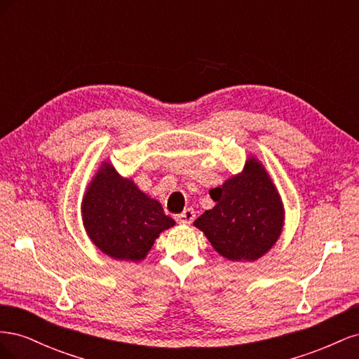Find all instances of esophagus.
<instances>
[{
  "instance_id": "1",
  "label": "esophagus",
  "mask_w": 359,
  "mask_h": 359,
  "mask_svg": "<svg viewBox=\"0 0 359 359\" xmlns=\"http://www.w3.org/2000/svg\"><path fill=\"white\" fill-rule=\"evenodd\" d=\"M194 217H196V214H194L193 208H186L181 214H178L175 219L180 224H190V223H193Z\"/></svg>"
}]
</instances>
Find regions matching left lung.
I'll return each instance as SVG.
<instances>
[{
  "label": "left lung",
  "instance_id": "1",
  "mask_svg": "<svg viewBox=\"0 0 359 359\" xmlns=\"http://www.w3.org/2000/svg\"><path fill=\"white\" fill-rule=\"evenodd\" d=\"M215 202L194 226L220 256L253 262L268 253L283 231L285 206L265 166L248 157L241 173L210 190Z\"/></svg>",
  "mask_w": 359,
  "mask_h": 359
}]
</instances>
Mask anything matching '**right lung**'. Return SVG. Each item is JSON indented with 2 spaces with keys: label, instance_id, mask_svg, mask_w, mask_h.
Listing matches in <instances>:
<instances>
[{
  "label": "right lung",
  "instance_id": "add662e5",
  "mask_svg": "<svg viewBox=\"0 0 359 359\" xmlns=\"http://www.w3.org/2000/svg\"><path fill=\"white\" fill-rule=\"evenodd\" d=\"M85 232L91 243L116 260L140 262L158 235L175 222L158 201L137 189L103 161L83 193L81 205Z\"/></svg>",
  "mask_w": 359,
  "mask_h": 359
}]
</instances>
